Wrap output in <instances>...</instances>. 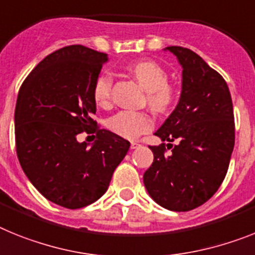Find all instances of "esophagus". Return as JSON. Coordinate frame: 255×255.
Here are the masks:
<instances>
[{
  "instance_id": "esophagus-1",
  "label": "esophagus",
  "mask_w": 255,
  "mask_h": 255,
  "mask_svg": "<svg viewBox=\"0 0 255 255\" xmlns=\"http://www.w3.org/2000/svg\"><path fill=\"white\" fill-rule=\"evenodd\" d=\"M140 146L141 143L137 142V141H132V142H130V149H138Z\"/></svg>"
}]
</instances>
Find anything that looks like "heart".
I'll return each instance as SVG.
<instances>
[{"label": "heart", "mask_w": 255, "mask_h": 255, "mask_svg": "<svg viewBox=\"0 0 255 255\" xmlns=\"http://www.w3.org/2000/svg\"><path fill=\"white\" fill-rule=\"evenodd\" d=\"M130 73L147 91V104L155 113L164 114L169 112L176 100V91L168 85V73L161 65L152 60H141L129 66ZM113 77L110 73H101L96 78L92 88L95 103L101 108H106L112 103ZM152 118L145 112L123 110L117 113L108 121V128L113 133L136 140L141 134L152 128Z\"/></svg>", "instance_id": "b5f03b06"}]
</instances>
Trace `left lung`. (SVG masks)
I'll return each instance as SVG.
<instances>
[{
  "mask_svg": "<svg viewBox=\"0 0 255 255\" xmlns=\"http://www.w3.org/2000/svg\"><path fill=\"white\" fill-rule=\"evenodd\" d=\"M182 66V90L176 109L150 146L154 161L143 185L155 203L187 212L209 200L225 180L235 145L234 108L229 86L198 54L180 46L165 47Z\"/></svg>",
  "mask_w": 255,
  "mask_h": 255,
  "instance_id": "obj_1",
  "label": "left lung"
}]
</instances>
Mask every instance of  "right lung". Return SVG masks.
I'll return each mask as SVG.
<instances>
[{
    "instance_id": "obj_1",
    "label": "right lung",
    "mask_w": 255,
    "mask_h": 255,
    "mask_svg": "<svg viewBox=\"0 0 255 255\" xmlns=\"http://www.w3.org/2000/svg\"><path fill=\"white\" fill-rule=\"evenodd\" d=\"M108 60L92 48L66 46L35 66L17 95V159L35 189L68 209L100 199L129 149L127 140L100 129L92 119V88ZM83 131L97 134L91 148L78 140Z\"/></svg>"
}]
</instances>
